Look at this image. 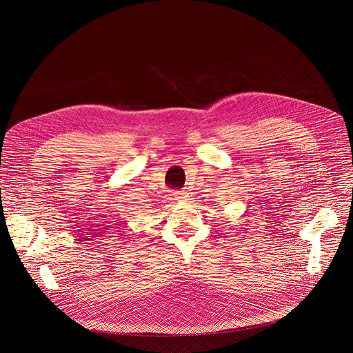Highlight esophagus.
I'll list each match as a JSON object with an SVG mask.
<instances>
[{"mask_svg":"<svg viewBox=\"0 0 353 353\" xmlns=\"http://www.w3.org/2000/svg\"><path fill=\"white\" fill-rule=\"evenodd\" d=\"M174 196H176V199H177V200H187V199H188V194H187L184 190H181V191H176V192H174Z\"/></svg>","mask_w":353,"mask_h":353,"instance_id":"34e87169","label":"esophagus"}]
</instances>
